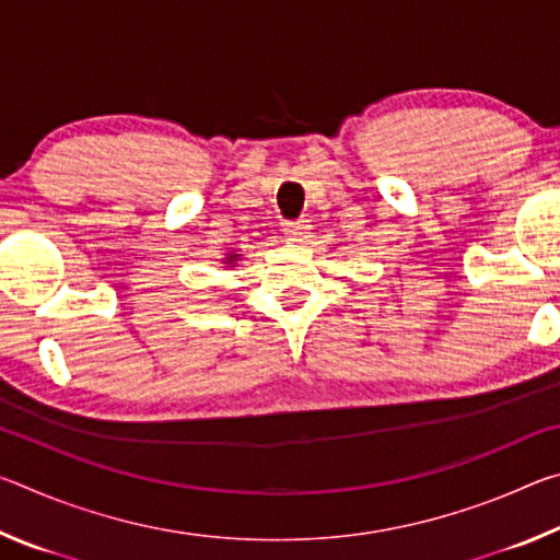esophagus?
Returning a JSON list of instances; mask_svg holds the SVG:
<instances>
[{
	"instance_id": "obj_1",
	"label": "esophagus",
	"mask_w": 560,
	"mask_h": 560,
	"mask_svg": "<svg viewBox=\"0 0 560 560\" xmlns=\"http://www.w3.org/2000/svg\"><path fill=\"white\" fill-rule=\"evenodd\" d=\"M308 230H311V224H308V220H296V222H287V236H291V240H296V242H303L308 236Z\"/></svg>"
}]
</instances>
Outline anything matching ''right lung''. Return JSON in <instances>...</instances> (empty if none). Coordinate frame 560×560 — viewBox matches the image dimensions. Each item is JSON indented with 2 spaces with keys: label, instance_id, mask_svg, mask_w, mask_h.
<instances>
[{
  "label": "right lung",
  "instance_id": "obj_1",
  "mask_svg": "<svg viewBox=\"0 0 560 560\" xmlns=\"http://www.w3.org/2000/svg\"><path fill=\"white\" fill-rule=\"evenodd\" d=\"M242 259V254H236V252H226V257L222 259V264H226V267H236V261Z\"/></svg>",
  "mask_w": 560,
  "mask_h": 560
}]
</instances>
